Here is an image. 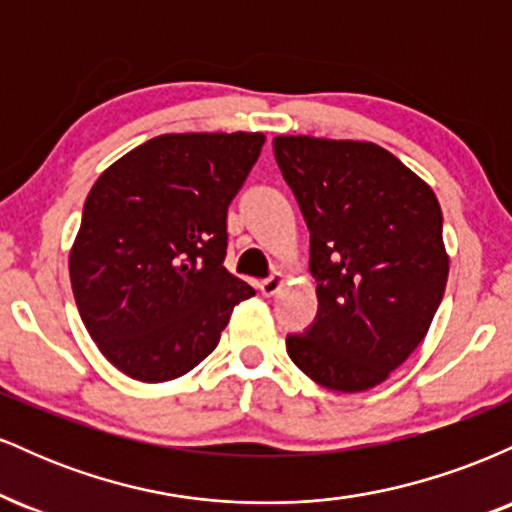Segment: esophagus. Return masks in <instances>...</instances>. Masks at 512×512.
Instances as JSON below:
<instances>
[{
  "label": "esophagus",
  "mask_w": 512,
  "mask_h": 512,
  "mask_svg": "<svg viewBox=\"0 0 512 512\" xmlns=\"http://www.w3.org/2000/svg\"><path fill=\"white\" fill-rule=\"evenodd\" d=\"M281 286H284V274H272V276H269V279L260 281L262 296H267V298H272L274 293H279Z\"/></svg>",
  "instance_id": "esophagus-1"
}]
</instances>
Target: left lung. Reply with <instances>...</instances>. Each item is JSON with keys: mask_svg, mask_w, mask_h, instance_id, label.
<instances>
[{"mask_svg": "<svg viewBox=\"0 0 512 512\" xmlns=\"http://www.w3.org/2000/svg\"><path fill=\"white\" fill-rule=\"evenodd\" d=\"M274 156L308 223L317 281L315 322L286 351L327 390H370L424 342L443 301L438 199L378 144L274 137Z\"/></svg>", "mask_w": 512, "mask_h": 512, "instance_id": "1", "label": "left lung"}]
</instances>
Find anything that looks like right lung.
<instances>
[{
    "label": "right lung",
    "mask_w": 512,
    "mask_h": 512,
    "mask_svg": "<svg viewBox=\"0 0 512 512\" xmlns=\"http://www.w3.org/2000/svg\"><path fill=\"white\" fill-rule=\"evenodd\" d=\"M262 132L161 134L88 192L69 252L76 308L101 354L142 383L175 380L219 344L255 289L223 267L226 214Z\"/></svg>",
    "instance_id": "obj_1"
}]
</instances>
